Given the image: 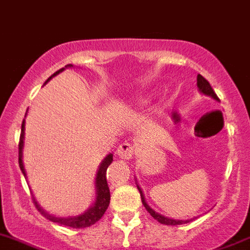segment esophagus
Listing matches in <instances>:
<instances>
[{"label":"esophagus","instance_id":"esophagus-1","mask_svg":"<svg viewBox=\"0 0 250 250\" xmlns=\"http://www.w3.org/2000/svg\"><path fill=\"white\" fill-rule=\"evenodd\" d=\"M117 155L119 158L124 159V161H127V159H131L134 154V146L129 144V143H123L119 148H117Z\"/></svg>","mask_w":250,"mask_h":250}]
</instances>
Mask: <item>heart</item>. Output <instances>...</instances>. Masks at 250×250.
<instances>
[{
	"mask_svg": "<svg viewBox=\"0 0 250 250\" xmlns=\"http://www.w3.org/2000/svg\"><path fill=\"white\" fill-rule=\"evenodd\" d=\"M143 101H144V100H139V102H143Z\"/></svg>",
	"mask_w": 250,
	"mask_h": 250,
	"instance_id": "1",
	"label": "heart"
}]
</instances>
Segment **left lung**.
Returning <instances> with one entry per match:
<instances>
[{"label":"left lung","instance_id":"obj_1","mask_svg":"<svg viewBox=\"0 0 250 250\" xmlns=\"http://www.w3.org/2000/svg\"><path fill=\"white\" fill-rule=\"evenodd\" d=\"M197 88H198V92L201 93V95L208 96V97H211V99L215 100V101H219L216 93L214 92L212 87L210 86V83L205 80L201 74H198V76H197ZM135 183H136V187H138V189H139V192H140V196H142V202H143V205H144V208H146V211H148L151 216L154 217L155 220L159 221L161 224H164V225H181V224L188 223L189 220H177V219H170V217L164 216V215L159 214V212H155V211L153 210L150 206H149L148 202H146V196H144V192H143L142 187L138 185V181H136V178H135ZM191 220H192V219H191Z\"/></svg>","mask_w":250,"mask_h":250}]
</instances>
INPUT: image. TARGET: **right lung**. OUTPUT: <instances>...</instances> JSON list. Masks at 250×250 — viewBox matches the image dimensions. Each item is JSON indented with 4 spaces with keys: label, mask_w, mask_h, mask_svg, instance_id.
I'll use <instances>...</instances> for the list:
<instances>
[{
    "label": "right lung",
    "mask_w": 250,
    "mask_h": 250,
    "mask_svg": "<svg viewBox=\"0 0 250 250\" xmlns=\"http://www.w3.org/2000/svg\"><path fill=\"white\" fill-rule=\"evenodd\" d=\"M67 68H73L72 64H67L65 67L62 68V69L57 70L54 74L49 77L48 80L45 81L44 84L52 80L53 77L58 76L59 73H62L64 69ZM27 115V114H26ZM25 115V117H26ZM23 143H25V119L22 121V125H21V136H20V144H19V166H20V169L22 172L23 177L26 178V170H25V166H23L22 155H23ZM114 161V157H112V153L107 154L104 158V161L100 163L99 169H97V173H96L95 178V191H96V197L93 204L87 208L84 212L77 215V216H55L53 214H49L48 211L44 210V208L40 206V204L38 202L35 197H34V204H35L36 208L39 210L40 214L44 217H46L48 220L53 221V223L61 224V225H65V227L74 228V229H82V228H88L91 225H93L95 223L100 220L102 217V215L104 214V211L107 210L108 204H110V189H108L107 181H106V170H107L108 166L112 163Z\"/></svg>",
    "instance_id": "obj_1"
}]
</instances>
